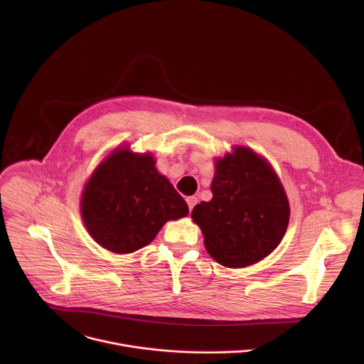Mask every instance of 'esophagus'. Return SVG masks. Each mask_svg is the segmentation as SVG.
<instances>
[{"label":"esophagus","instance_id":"obj_1","mask_svg":"<svg viewBox=\"0 0 364 364\" xmlns=\"http://www.w3.org/2000/svg\"><path fill=\"white\" fill-rule=\"evenodd\" d=\"M187 204H188V210L191 212L193 207L197 204V197L191 196V197H187Z\"/></svg>","mask_w":364,"mask_h":364}]
</instances>
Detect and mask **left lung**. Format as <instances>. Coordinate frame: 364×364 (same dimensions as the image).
<instances>
[{"label": "left lung", "instance_id": "1", "mask_svg": "<svg viewBox=\"0 0 364 364\" xmlns=\"http://www.w3.org/2000/svg\"><path fill=\"white\" fill-rule=\"evenodd\" d=\"M210 188L212 200L197 204L191 218L216 262L243 268L279 245L289 222V204L275 171L262 157L236 146L233 154L216 161Z\"/></svg>", "mask_w": 364, "mask_h": 364}]
</instances>
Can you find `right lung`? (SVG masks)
<instances>
[{"label":"right lung","instance_id":"right-lung-1","mask_svg":"<svg viewBox=\"0 0 364 364\" xmlns=\"http://www.w3.org/2000/svg\"><path fill=\"white\" fill-rule=\"evenodd\" d=\"M82 218L90 236L115 253L148 245L167 220L188 215V205L155 168L152 155L117 149L103 161L82 196Z\"/></svg>","mask_w":364,"mask_h":364}]
</instances>
